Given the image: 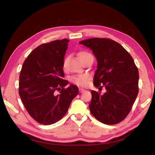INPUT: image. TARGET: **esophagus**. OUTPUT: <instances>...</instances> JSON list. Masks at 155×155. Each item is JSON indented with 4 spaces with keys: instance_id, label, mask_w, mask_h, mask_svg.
<instances>
[{
    "instance_id": "1",
    "label": "esophagus",
    "mask_w": 155,
    "mask_h": 155,
    "mask_svg": "<svg viewBox=\"0 0 155 155\" xmlns=\"http://www.w3.org/2000/svg\"><path fill=\"white\" fill-rule=\"evenodd\" d=\"M85 91V89H82V88H79V92L80 93H83Z\"/></svg>"
}]
</instances>
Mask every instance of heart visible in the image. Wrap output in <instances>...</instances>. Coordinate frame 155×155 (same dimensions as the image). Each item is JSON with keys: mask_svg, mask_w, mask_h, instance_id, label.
Returning a JSON list of instances; mask_svg holds the SVG:
<instances>
[{"mask_svg": "<svg viewBox=\"0 0 155 155\" xmlns=\"http://www.w3.org/2000/svg\"><path fill=\"white\" fill-rule=\"evenodd\" d=\"M78 56L80 58V59L83 61L85 58L87 57L92 56V55L89 53L87 51H80L78 52ZM89 76L86 74H82L80 75H75V76H73L71 78V81L72 83L74 84L75 85H78V86H81L85 87L88 84L89 81Z\"/></svg>", "mask_w": 155, "mask_h": 155, "instance_id": "b5f03b06", "label": "heart"}]
</instances>
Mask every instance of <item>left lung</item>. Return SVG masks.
I'll return each mask as SVG.
<instances>
[{
    "instance_id": "left-lung-1",
    "label": "left lung",
    "mask_w": 155,
    "mask_h": 155,
    "mask_svg": "<svg viewBox=\"0 0 155 155\" xmlns=\"http://www.w3.org/2000/svg\"><path fill=\"white\" fill-rule=\"evenodd\" d=\"M92 50L97 60L94 85L106 92L91 91L89 105L96 119L115 125L129 115L139 93V71L132 56L121 44L106 38L80 41Z\"/></svg>"
}]
</instances>
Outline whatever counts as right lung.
I'll return each instance as SVG.
<instances>
[{"label": "right lung", "mask_w": 155, "mask_h": 155, "mask_svg": "<svg viewBox=\"0 0 155 155\" xmlns=\"http://www.w3.org/2000/svg\"><path fill=\"white\" fill-rule=\"evenodd\" d=\"M69 40L42 44L32 51L24 62L19 77V95L29 115L43 125L63 117L78 94L74 85L66 87L64 58ZM59 94H56V91Z\"/></svg>", "instance_id": "add662e5"}]
</instances>
